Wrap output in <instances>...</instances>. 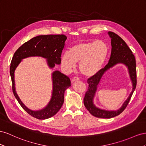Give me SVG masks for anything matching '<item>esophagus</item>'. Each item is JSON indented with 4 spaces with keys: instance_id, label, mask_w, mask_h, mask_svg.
Masks as SVG:
<instances>
[{
    "instance_id": "obj_1",
    "label": "esophagus",
    "mask_w": 146,
    "mask_h": 146,
    "mask_svg": "<svg viewBox=\"0 0 146 146\" xmlns=\"http://www.w3.org/2000/svg\"><path fill=\"white\" fill-rule=\"evenodd\" d=\"M79 80H80V79H79V78H78V77H74L72 80V81H71V82H72V83H73V82H76V81H78Z\"/></svg>"
}]
</instances>
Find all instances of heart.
<instances>
[{
  "instance_id": "1",
  "label": "heart",
  "mask_w": 146,
  "mask_h": 146,
  "mask_svg": "<svg viewBox=\"0 0 146 146\" xmlns=\"http://www.w3.org/2000/svg\"><path fill=\"white\" fill-rule=\"evenodd\" d=\"M108 54V46L102 40L81 41L62 54L60 64L62 68L70 73L75 68L76 63H80L81 72L86 76H92L100 72Z\"/></svg>"
}]
</instances>
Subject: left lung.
Masks as SVG:
<instances>
[{
  "label": "left lung",
  "mask_w": 146,
  "mask_h": 146,
  "mask_svg": "<svg viewBox=\"0 0 146 146\" xmlns=\"http://www.w3.org/2000/svg\"><path fill=\"white\" fill-rule=\"evenodd\" d=\"M108 34L111 38V43L112 46L109 62L105 68H102L98 73L88 79L87 83L89 84V87L84 98V106L90 113L96 117L104 119H110L122 113L130 102L136 86V60L132 51L126 43L118 35L112 32H108ZM119 63L125 64L128 68L129 76L132 83V91L122 106L117 110L108 111L100 109L95 106L93 103L98 85L107 71Z\"/></svg>",
  "instance_id": "8db88e82"
}]
</instances>
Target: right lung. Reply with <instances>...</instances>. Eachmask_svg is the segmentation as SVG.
<instances>
[{
	"label": "right lung",
	"instance_id": "1",
	"mask_svg": "<svg viewBox=\"0 0 146 146\" xmlns=\"http://www.w3.org/2000/svg\"><path fill=\"white\" fill-rule=\"evenodd\" d=\"M66 36L64 35H39L24 43L16 51L12 58L10 73L12 82V89L15 98L23 109L29 114L36 119L43 120L54 115L60 110L64 101V94L71 86L70 78L58 70L52 73V92L51 100L48 105L40 110L33 111L24 105L16 92L15 72L23 59L29 57H41L46 59L50 68L56 64H60V57L64 49Z\"/></svg>",
	"mask_w": 146,
	"mask_h": 146
}]
</instances>
